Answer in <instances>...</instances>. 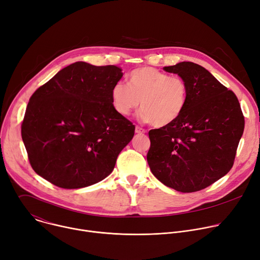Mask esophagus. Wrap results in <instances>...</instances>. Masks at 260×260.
Segmentation results:
<instances>
[{
	"label": "esophagus",
	"mask_w": 260,
	"mask_h": 260,
	"mask_svg": "<svg viewBox=\"0 0 260 260\" xmlns=\"http://www.w3.org/2000/svg\"><path fill=\"white\" fill-rule=\"evenodd\" d=\"M135 132H136V133H146L147 131H146V129H144V128H142V127L136 126V127H135Z\"/></svg>",
	"instance_id": "esophagus-1"
}]
</instances>
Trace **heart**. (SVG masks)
I'll return each mask as SVG.
<instances>
[{
	"mask_svg": "<svg viewBox=\"0 0 260 260\" xmlns=\"http://www.w3.org/2000/svg\"><path fill=\"white\" fill-rule=\"evenodd\" d=\"M188 101V86L180 76H169L154 68L134 70L127 85L116 83L111 89L114 110L130 115L141 103L142 118L155 127L173 124L183 113Z\"/></svg>",
	"mask_w": 260,
	"mask_h": 260,
	"instance_id": "heart-1",
	"label": "heart"
}]
</instances>
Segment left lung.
Segmentation results:
<instances>
[{
    "label": "left lung",
    "instance_id": "8db88e82",
    "mask_svg": "<svg viewBox=\"0 0 260 260\" xmlns=\"http://www.w3.org/2000/svg\"><path fill=\"white\" fill-rule=\"evenodd\" d=\"M188 86L187 105L176 122L149 131L147 160L165 185L181 192L206 188L233 167L245 117L235 93L203 67H165Z\"/></svg>",
    "mask_w": 260,
    "mask_h": 260
}]
</instances>
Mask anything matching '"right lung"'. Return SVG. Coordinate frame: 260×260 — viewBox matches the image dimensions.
Segmentation results:
<instances>
[{
    "instance_id": "1",
    "label": "right lung",
    "mask_w": 260,
    "mask_h": 260,
    "mask_svg": "<svg viewBox=\"0 0 260 260\" xmlns=\"http://www.w3.org/2000/svg\"><path fill=\"white\" fill-rule=\"evenodd\" d=\"M122 77L116 66L79 61L34 91L22 138L36 174L73 189L102 181L112 172L135 130L111 102V89Z\"/></svg>"
}]
</instances>
